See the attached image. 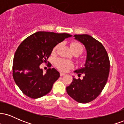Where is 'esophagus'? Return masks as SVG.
I'll return each mask as SVG.
<instances>
[{
	"mask_svg": "<svg viewBox=\"0 0 124 124\" xmlns=\"http://www.w3.org/2000/svg\"><path fill=\"white\" fill-rule=\"evenodd\" d=\"M64 75H65V74L64 73H62V72H60V76H63Z\"/></svg>",
	"mask_w": 124,
	"mask_h": 124,
	"instance_id": "obj_1",
	"label": "esophagus"
}]
</instances>
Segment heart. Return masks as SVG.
<instances>
[{
  "mask_svg": "<svg viewBox=\"0 0 124 124\" xmlns=\"http://www.w3.org/2000/svg\"><path fill=\"white\" fill-rule=\"evenodd\" d=\"M70 49L73 52L78 51L79 54H82L83 50V47L82 45L79 42H73L70 44ZM57 46H55L54 48V50L56 49ZM55 65L56 68L59 69V70L63 71V72H66L72 68L73 66V63L70 61L66 60V59H63L59 58V59H56L55 61Z\"/></svg>",
  "mask_w": 124,
  "mask_h": 124,
  "instance_id": "heart-1",
  "label": "heart"
}]
</instances>
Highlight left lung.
<instances>
[{
    "instance_id": "left-lung-1",
    "label": "left lung",
    "mask_w": 124,
    "mask_h": 124,
    "mask_svg": "<svg viewBox=\"0 0 124 124\" xmlns=\"http://www.w3.org/2000/svg\"><path fill=\"white\" fill-rule=\"evenodd\" d=\"M73 37L85 45L87 57L84 67L75 71L78 76L83 74V79L73 78L66 92L78 103H87L101 93L108 78L110 63L106 49L99 41L87 34Z\"/></svg>"
}]
</instances>
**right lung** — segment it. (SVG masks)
Segmentation results:
<instances>
[{
	"instance_id": "add662e5",
	"label": "right lung",
	"mask_w": 124,
	"mask_h": 124,
	"mask_svg": "<svg viewBox=\"0 0 124 124\" xmlns=\"http://www.w3.org/2000/svg\"><path fill=\"white\" fill-rule=\"evenodd\" d=\"M72 36L67 33L38 31L20 44L14 56L13 76L25 95L38 99L50 92L60 75L55 68H49L44 74L39 65L46 62L58 44Z\"/></svg>"
}]
</instances>
